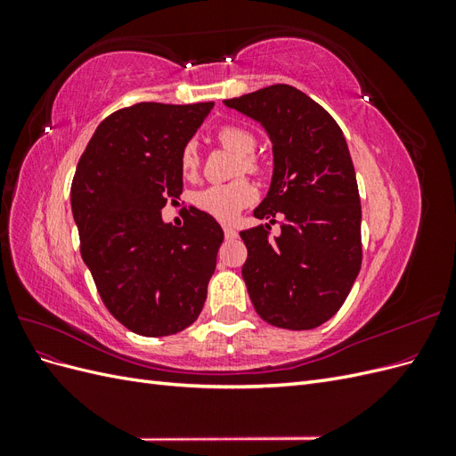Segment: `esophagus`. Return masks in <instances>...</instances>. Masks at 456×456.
Wrapping results in <instances>:
<instances>
[{
  "label": "esophagus",
  "instance_id": "1",
  "mask_svg": "<svg viewBox=\"0 0 456 456\" xmlns=\"http://www.w3.org/2000/svg\"><path fill=\"white\" fill-rule=\"evenodd\" d=\"M224 228V236H226V240H236L238 238V232L233 230L232 226H223Z\"/></svg>",
  "mask_w": 456,
  "mask_h": 456
}]
</instances>
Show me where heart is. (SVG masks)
Masks as SVG:
<instances>
[{
    "label": "heart",
    "mask_w": 456,
    "mask_h": 456,
    "mask_svg": "<svg viewBox=\"0 0 456 456\" xmlns=\"http://www.w3.org/2000/svg\"><path fill=\"white\" fill-rule=\"evenodd\" d=\"M216 141L223 144L226 150L233 151V154L240 156L238 163V175H258L262 171V165L258 158L253 154L256 148L255 134L241 126H223L216 129ZM181 171L186 178L196 176L200 169V150L196 142H186L181 150ZM256 198L255 186L240 178V181H233L228 184H213L207 186L194 194V205L200 211L211 215L216 220H223V223H232L245 207H249Z\"/></svg>",
    "instance_id": "heart-1"
}]
</instances>
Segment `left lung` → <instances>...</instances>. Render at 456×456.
I'll use <instances>...</instances> for the list:
<instances>
[{
  "mask_svg": "<svg viewBox=\"0 0 456 456\" xmlns=\"http://www.w3.org/2000/svg\"><path fill=\"white\" fill-rule=\"evenodd\" d=\"M226 106L260 121L273 148V176L256 218L280 223L240 232L243 280L270 325L308 330L333 317L362 268V205L338 123L302 91L278 84Z\"/></svg>",
  "mask_w": 456,
  "mask_h": 456,
  "instance_id": "obj_1",
  "label": "left lung"
}]
</instances>
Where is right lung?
Instances as JSON below:
<instances>
[{"label":"right lung","instance_id":"obj_1","mask_svg":"<svg viewBox=\"0 0 456 456\" xmlns=\"http://www.w3.org/2000/svg\"><path fill=\"white\" fill-rule=\"evenodd\" d=\"M213 102H136L110 114L77 161L72 213L104 306L129 330L167 337L198 320L224 232L196 207L184 226L161 209L183 194L181 150Z\"/></svg>","mask_w":456,"mask_h":456}]
</instances>
